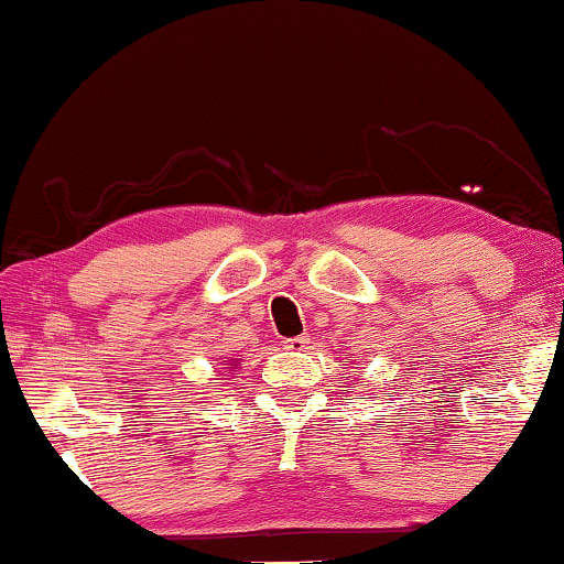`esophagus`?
<instances>
[{
    "label": "esophagus",
    "instance_id": "obj_1",
    "mask_svg": "<svg viewBox=\"0 0 564 564\" xmlns=\"http://www.w3.org/2000/svg\"><path fill=\"white\" fill-rule=\"evenodd\" d=\"M306 344H310V335H296V338L283 340V348H286V351H304Z\"/></svg>",
    "mask_w": 564,
    "mask_h": 564
}]
</instances>
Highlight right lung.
Instances as JSON below:
<instances>
[{"mask_svg":"<svg viewBox=\"0 0 564 564\" xmlns=\"http://www.w3.org/2000/svg\"><path fill=\"white\" fill-rule=\"evenodd\" d=\"M226 369H237V365H231V367H226Z\"/></svg>","mask_w":564,"mask_h":564,"instance_id":"add662e5","label":"right lung"}]
</instances>
